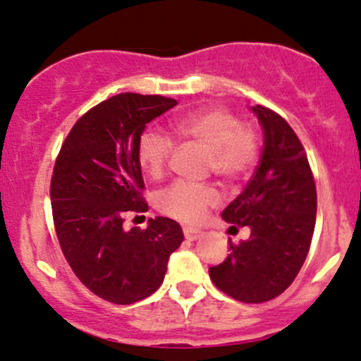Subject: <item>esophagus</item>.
<instances>
[{
  "mask_svg": "<svg viewBox=\"0 0 361 361\" xmlns=\"http://www.w3.org/2000/svg\"><path fill=\"white\" fill-rule=\"evenodd\" d=\"M184 236H185V240L196 241V240L199 238V236H201V231L196 230V228L185 226V228H184Z\"/></svg>",
  "mask_w": 361,
  "mask_h": 361,
  "instance_id": "34e87169",
  "label": "esophagus"
}]
</instances>
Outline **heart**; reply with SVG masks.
<instances>
[{"label":"heart","mask_w":361,"mask_h":361,"mask_svg":"<svg viewBox=\"0 0 361 361\" xmlns=\"http://www.w3.org/2000/svg\"><path fill=\"white\" fill-rule=\"evenodd\" d=\"M177 137L207 148L206 171L226 182H238L248 176L260 155L257 130L241 125L238 116L223 106L185 113L172 123ZM173 150L172 140L159 130H147L138 140L137 157L142 171L150 179L167 172ZM219 192L213 184L176 182L157 196V207L165 216L182 223L197 224L211 207L219 204Z\"/></svg>","instance_id":"heart-1"}]
</instances>
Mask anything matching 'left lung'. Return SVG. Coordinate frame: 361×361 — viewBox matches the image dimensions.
Segmentation results:
<instances>
[{"label": "left lung", "mask_w": 361, "mask_h": 361, "mask_svg": "<svg viewBox=\"0 0 361 361\" xmlns=\"http://www.w3.org/2000/svg\"><path fill=\"white\" fill-rule=\"evenodd\" d=\"M252 111L264 128V150L252 180L223 211L231 230L248 226L250 238L230 243V255L211 267L219 290L247 304L281 295L298 277L316 224V182L295 131L265 106Z\"/></svg>", "instance_id": "left-lung-1"}]
</instances>
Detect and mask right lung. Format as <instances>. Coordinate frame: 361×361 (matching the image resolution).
Here are the masks:
<instances>
[{
  "label": "right lung",
  "instance_id": "1",
  "mask_svg": "<svg viewBox=\"0 0 361 361\" xmlns=\"http://www.w3.org/2000/svg\"><path fill=\"white\" fill-rule=\"evenodd\" d=\"M172 97L121 92L75 121L55 159L50 201L61 250L72 272L108 302H138L162 286L169 258L184 240L180 224L157 216L125 230L126 214L145 213L137 147Z\"/></svg>",
  "mask_w": 361,
  "mask_h": 361
}]
</instances>
